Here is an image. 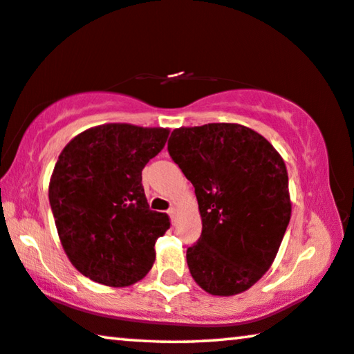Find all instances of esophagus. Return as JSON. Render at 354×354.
Wrapping results in <instances>:
<instances>
[{"mask_svg":"<svg viewBox=\"0 0 354 354\" xmlns=\"http://www.w3.org/2000/svg\"><path fill=\"white\" fill-rule=\"evenodd\" d=\"M168 214H170L171 222H175L176 216H178V209H176V207H170V209H168Z\"/></svg>","mask_w":354,"mask_h":354,"instance_id":"1","label":"esophagus"}]
</instances>
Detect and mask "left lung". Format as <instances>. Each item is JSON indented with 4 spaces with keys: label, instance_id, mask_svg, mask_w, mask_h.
Returning a JSON list of instances; mask_svg holds the SVG:
<instances>
[{
    "label": "left lung",
    "instance_id": "1",
    "mask_svg": "<svg viewBox=\"0 0 354 354\" xmlns=\"http://www.w3.org/2000/svg\"><path fill=\"white\" fill-rule=\"evenodd\" d=\"M168 153L198 201L203 228L186 254L194 280L214 296L249 290L271 268L291 217L282 156L234 122L175 129Z\"/></svg>",
    "mask_w": 354,
    "mask_h": 354
}]
</instances>
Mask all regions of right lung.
I'll list each match as a JSON object with an SVG mask.
<instances>
[{"label":"right lung","instance_id":"right-lung-1","mask_svg":"<svg viewBox=\"0 0 354 354\" xmlns=\"http://www.w3.org/2000/svg\"><path fill=\"white\" fill-rule=\"evenodd\" d=\"M168 133L110 122L86 129L61 151L48 184L55 225L67 258L94 282L129 287L154 265V244L170 218L149 209L142 170Z\"/></svg>","mask_w":354,"mask_h":354}]
</instances>
